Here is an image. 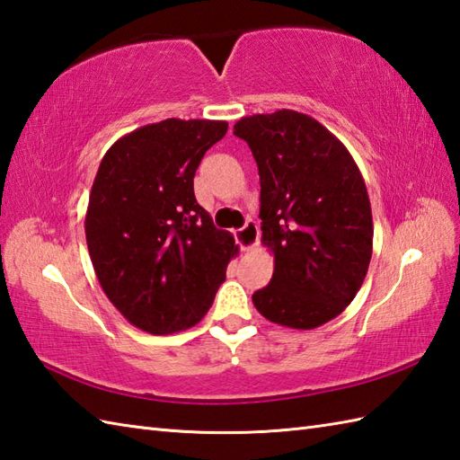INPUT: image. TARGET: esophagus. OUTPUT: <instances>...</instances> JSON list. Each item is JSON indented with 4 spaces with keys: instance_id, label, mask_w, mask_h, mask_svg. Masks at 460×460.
<instances>
[{
    "instance_id": "esophagus-1",
    "label": "esophagus",
    "mask_w": 460,
    "mask_h": 460,
    "mask_svg": "<svg viewBox=\"0 0 460 460\" xmlns=\"http://www.w3.org/2000/svg\"><path fill=\"white\" fill-rule=\"evenodd\" d=\"M237 239H239V245L243 251H251L257 247L259 243V227L255 221H247L245 227H241L237 233Z\"/></svg>"
}]
</instances>
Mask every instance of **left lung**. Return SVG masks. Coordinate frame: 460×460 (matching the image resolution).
I'll list each match as a JSON object with an SVG mask.
<instances>
[{"instance_id":"8db88e82","label":"left lung","mask_w":460,"mask_h":460,"mask_svg":"<svg viewBox=\"0 0 460 460\" xmlns=\"http://www.w3.org/2000/svg\"><path fill=\"white\" fill-rule=\"evenodd\" d=\"M233 134L261 178L262 245L275 272L252 305L275 324L312 330L344 312L364 285L374 223L364 178L346 146L296 111L252 114Z\"/></svg>"}]
</instances>
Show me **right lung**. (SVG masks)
<instances>
[{"instance_id": "obj_1", "label": "right lung", "mask_w": 460, "mask_h": 460, "mask_svg": "<svg viewBox=\"0 0 460 460\" xmlns=\"http://www.w3.org/2000/svg\"><path fill=\"white\" fill-rule=\"evenodd\" d=\"M227 126H142L116 140L96 172L84 219L93 267L120 314L150 334L198 324L239 251L193 193L195 170Z\"/></svg>"}]
</instances>
